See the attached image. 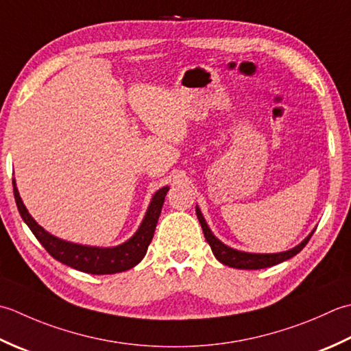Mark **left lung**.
<instances>
[{
    "mask_svg": "<svg viewBox=\"0 0 351 351\" xmlns=\"http://www.w3.org/2000/svg\"><path fill=\"white\" fill-rule=\"evenodd\" d=\"M195 212H197L199 224H202L204 238L207 242H209V245L212 248V253L215 254V257L221 263H224V265H228L232 268H238V269H261V268H268V267L277 265V263H280V262L288 261L292 256H295L297 253L302 252L304 245L309 242L311 236L313 234V232H312L304 241L300 242L297 247L288 250V252L271 253V254L245 253V252H239V250H234V248H230L226 244H223V242H221L217 236L212 233V230L209 228V226H207L206 219L203 218V213H202V210H199L198 206L195 207Z\"/></svg>",
    "mask_w": 351,
    "mask_h": 351,
    "instance_id": "obj_1",
    "label": "left lung"
}]
</instances>
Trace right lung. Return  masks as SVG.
<instances>
[{"mask_svg":"<svg viewBox=\"0 0 351 351\" xmlns=\"http://www.w3.org/2000/svg\"><path fill=\"white\" fill-rule=\"evenodd\" d=\"M168 189L169 186H163L162 189L157 191L153 195L144 221H142L138 232H136L130 239L117 247L103 248L74 244V242L63 241L60 238H56L54 234L48 233L45 228L36 223L33 217L28 213L27 207L24 206L23 199L19 197L15 178H13V194H15L18 210L21 213V217H23L24 223L30 227V230L36 236V239L44 245V248L56 261L65 263V265L74 269L83 271V273L97 276L123 273V271L136 267L142 259H144L149 242H152L154 236L157 219L160 217L162 206L163 202H165Z\"/></svg>","mask_w":351,"mask_h":351,"instance_id":"1","label":"right lung"}]
</instances>
